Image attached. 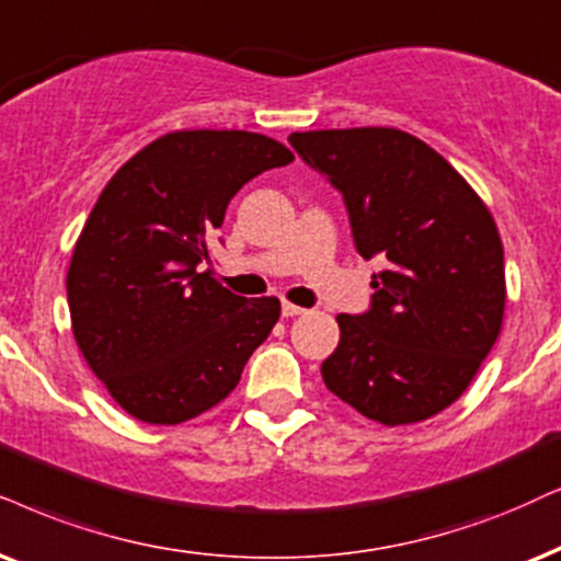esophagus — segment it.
Returning <instances> with one entry per match:
<instances>
[{"label":"esophagus","instance_id":"obj_1","mask_svg":"<svg viewBox=\"0 0 561 561\" xmlns=\"http://www.w3.org/2000/svg\"><path fill=\"white\" fill-rule=\"evenodd\" d=\"M305 308L300 305H293V302H282V316L285 318H295V316H302Z\"/></svg>","mask_w":561,"mask_h":561}]
</instances>
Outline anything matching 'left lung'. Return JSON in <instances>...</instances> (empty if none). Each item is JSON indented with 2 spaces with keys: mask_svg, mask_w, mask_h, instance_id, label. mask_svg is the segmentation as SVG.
Wrapping results in <instances>:
<instances>
[{
  "mask_svg": "<svg viewBox=\"0 0 561 561\" xmlns=\"http://www.w3.org/2000/svg\"><path fill=\"white\" fill-rule=\"evenodd\" d=\"M289 145L342 194L359 256L386 261L370 308L336 316L325 388L386 427L430 420L469 388L500 336L497 225L463 175L407 131H295Z\"/></svg>",
  "mask_w": 561,
  "mask_h": 561,
  "instance_id": "1",
  "label": "left lung"
}]
</instances>
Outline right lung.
<instances>
[{
  "label": "right lung",
  "mask_w": 561,
  "mask_h": 561,
  "mask_svg": "<svg viewBox=\"0 0 561 561\" xmlns=\"http://www.w3.org/2000/svg\"><path fill=\"white\" fill-rule=\"evenodd\" d=\"M293 160L264 134L170 131L98 196L69 264V313L90 370L139 422L217 407L279 321L276 297L232 295L204 261L230 198Z\"/></svg>",
  "instance_id": "obj_1"
}]
</instances>
